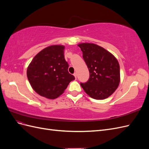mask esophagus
<instances>
[{
    "label": "esophagus",
    "mask_w": 149,
    "mask_h": 149,
    "mask_svg": "<svg viewBox=\"0 0 149 149\" xmlns=\"http://www.w3.org/2000/svg\"><path fill=\"white\" fill-rule=\"evenodd\" d=\"M74 76V77H75V78L76 79V76H77V74H76V73H74V74H73Z\"/></svg>",
    "instance_id": "1"
}]
</instances>
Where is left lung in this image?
Instances as JSON below:
<instances>
[{
  "label": "left lung",
  "mask_w": 149,
  "mask_h": 149,
  "mask_svg": "<svg viewBox=\"0 0 149 149\" xmlns=\"http://www.w3.org/2000/svg\"><path fill=\"white\" fill-rule=\"evenodd\" d=\"M78 46L89 71V78L80 83L85 93L95 100H104L113 94L120 83V66L116 58L94 43H82Z\"/></svg>",
  "instance_id": "obj_1"
}]
</instances>
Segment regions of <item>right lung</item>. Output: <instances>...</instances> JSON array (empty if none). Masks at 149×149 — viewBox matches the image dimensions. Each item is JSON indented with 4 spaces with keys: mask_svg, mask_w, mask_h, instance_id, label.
<instances>
[{
    "mask_svg": "<svg viewBox=\"0 0 149 149\" xmlns=\"http://www.w3.org/2000/svg\"><path fill=\"white\" fill-rule=\"evenodd\" d=\"M65 46L55 45L40 51L29 64L26 75L34 91L48 99H56L74 76L69 73L64 56Z\"/></svg>",
    "mask_w": 149,
    "mask_h": 149,
    "instance_id": "obj_1",
    "label": "right lung"
}]
</instances>
